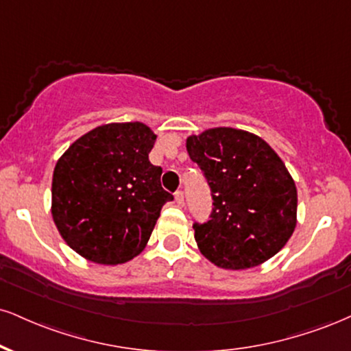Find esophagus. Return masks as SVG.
I'll return each instance as SVG.
<instances>
[{
    "label": "esophagus",
    "instance_id": "1",
    "mask_svg": "<svg viewBox=\"0 0 351 351\" xmlns=\"http://www.w3.org/2000/svg\"><path fill=\"white\" fill-rule=\"evenodd\" d=\"M175 201H176V204L180 206V208H183V206H184V194H183V191H176Z\"/></svg>",
    "mask_w": 351,
    "mask_h": 351
}]
</instances>
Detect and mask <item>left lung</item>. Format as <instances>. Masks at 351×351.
I'll return each mask as SVG.
<instances>
[{
    "label": "left lung",
    "instance_id": "left-lung-1",
    "mask_svg": "<svg viewBox=\"0 0 351 351\" xmlns=\"http://www.w3.org/2000/svg\"><path fill=\"white\" fill-rule=\"evenodd\" d=\"M213 191L210 221L194 223L197 248L222 269H248L288 243L298 223V189L280 155L258 135L213 128L186 138Z\"/></svg>",
    "mask_w": 351,
    "mask_h": 351
}]
</instances>
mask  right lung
I'll return each instance as SVG.
<instances>
[{
	"label": "right lung",
	"mask_w": 351,
	"mask_h": 351,
	"mask_svg": "<svg viewBox=\"0 0 351 351\" xmlns=\"http://www.w3.org/2000/svg\"><path fill=\"white\" fill-rule=\"evenodd\" d=\"M157 135L143 122H111L83 134L53 168L52 219L66 245L98 265L137 256L173 196L149 162Z\"/></svg>",
	"instance_id": "1"
}]
</instances>
